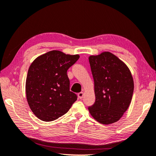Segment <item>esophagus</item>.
<instances>
[{
    "label": "esophagus",
    "instance_id": "esophagus-1",
    "mask_svg": "<svg viewBox=\"0 0 156 156\" xmlns=\"http://www.w3.org/2000/svg\"><path fill=\"white\" fill-rule=\"evenodd\" d=\"M78 97L80 99H82L83 98V97H84V93L83 92H80V93H79L78 94Z\"/></svg>",
    "mask_w": 156,
    "mask_h": 156
}]
</instances>
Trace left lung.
<instances>
[{
    "mask_svg": "<svg viewBox=\"0 0 156 156\" xmlns=\"http://www.w3.org/2000/svg\"><path fill=\"white\" fill-rule=\"evenodd\" d=\"M94 79L95 102L88 111L94 120L111 124L122 117L131 103L134 81L129 68L109 51L88 57Z\"/></svg>",
    "mask_w": 156,
    "mask_h": 156,
    "instance_id": "left-lung-1",
    "label": "left lung"
}]
</instances>
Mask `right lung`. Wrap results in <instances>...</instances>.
Here are the masks:
<instances>
[{
    "label": "right lung",
    "instance_id": "obj_1",
    "mask_svg": "<svg viewBox=\"0 0 156 156\" xmlns=\"http://www.w3.org/2000/svg\"><path fill=\"white\" fill-rule=\"evenodd\" d=\"M80 55L53 50L36 57L26 81V99L33 114L44 122L53 121L69 111L77 96L69 90L67 71Z\"/></svg>",
    "mask_w": 156,
    "mask_h": 156
}]
</instances>
